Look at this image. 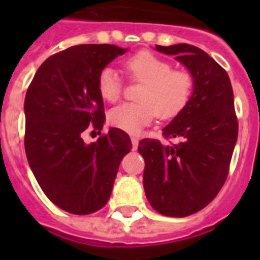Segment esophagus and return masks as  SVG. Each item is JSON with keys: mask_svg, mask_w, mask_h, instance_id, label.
<instances>
[{"mask_svg": "<svg viewBox=\"0 0 260 260\" xmlns=\"http://www.w3.org/2000/svg\"><path fill=\"white\" fill-rule=\"evenodd\" d=\"M131 142H132V147H134V150H136L138 143H139V139H138L136 136H132V138H131Z\"/></svg>", "mask_w": 260, "mask_h": 260, "instance_id": "1", "label": "esophagus"}]
</instances>
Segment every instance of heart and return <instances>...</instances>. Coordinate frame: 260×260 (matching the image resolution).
Returning a JSON list of instances; mask_svg holds the SVG:
<instances>
[{
  "label": "heart",
  "instance_id": "obj_1",
  "mask_svg": "<svg viewBox=\"0 0 260 260\" xmlns=\"http://www.w3.org/2000/svg\"><path fill=\"white\" fill-rule=\"evenodd\" d=\"M122 69L131 82L142 86L136 93V103H124L108 113V122L114 128L136 135L157 115L163 121L178 117L191 102L195 78L191 71L173 68L171 62L147 50L131 55L122 62ZM97 90L108 103L122 96V80L111 68H103L97 78Z\"/></svg>",
  "mask_w": 260,
  "mask_h": 260
}]
</instances>
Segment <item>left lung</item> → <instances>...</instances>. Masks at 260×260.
I'll return each mask as SVG.
<instances>
[{
  "instance_id": "1",
  "label": "left lung",
  "mask_w": 260,
  "mask_h": 260,
  "mask_svg": "<svg viewBox=\"0 0 260 260\" xmlns=\"http://www.w3.org/2000/svg\"><path fill=\"white\" fill-rule=\"evenodd\" d=\"M175 55L195 78L188 107L163 129L164 145L142 139L143 186L154 210L170 217H186L206 207L223 188L238 136L234 94L227 72L201 48L191 44L156 46Z\"/></svg>"
}]
</instances>
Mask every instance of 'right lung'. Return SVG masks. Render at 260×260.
<instances>
[{
    "label": "right lung",
    "instance_id": "add662e5",
    "mask_svg": "<svg viewBox=\"0 0 260 260\" xmlns=\"http://www.w3.org/2000/svg\"><path fill=\"white\" fill-rule=\"evenodd\" d=\"M124 48L79 44L48 57L27 87L25 150L39 185L54 205L72 214L106 206L129 135L111 128L86 145L83 132L102 131L106 114L97 78ZM102 134V132H99Z\"/></svg>",
    "mask_w": 260,
    "mask_h": 260
}]
</instances>
